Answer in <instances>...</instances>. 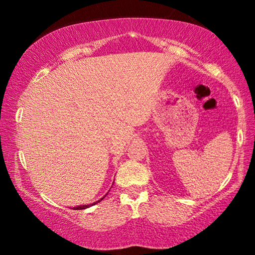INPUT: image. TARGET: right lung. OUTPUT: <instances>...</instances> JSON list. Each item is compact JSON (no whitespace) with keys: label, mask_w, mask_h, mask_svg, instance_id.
<instances>
[{"label":"right lung","mask_w":255,"mask_h":255,"mask_svg":"<svg viewBox=\"0 0 255 255\" xmlns=\"http://www.w3.org/2000/svg\"><path fill=\"white\" fill-rule=\"evenodd\" d=\"M101 200H103V198L101 199ZM101 200H98V201H96V203H93V204H91V205H96L97 203H99V201ZM90 205H84V206H77V207H73V209L74 210H84V209H87V207H89Z\"/></svg>","instance_id":"obj_1"}]
</instances>
